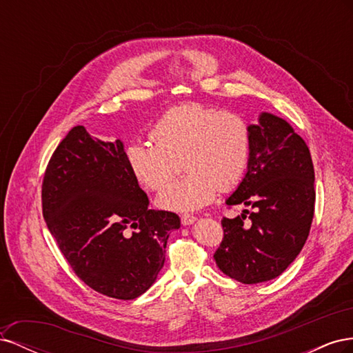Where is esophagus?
Masks as SVG:
<instances>
[{
    "mask_svg": "<svg viewBox=\"0 0 353 353\" xmlns=\"http://www.w3.org/2000/svg\"><path fill=\"white\" fill-rule=\"evenodd\" d=\"M181 222H183V225H191V223L196 222V216L188 215V213H184V215L181 216Z\"/></svg>",
    "mask_w": 353,
    "mask_h": 353,
    "instance_id": "obj_1",
    "label": "esophagus"
}]
</instances>
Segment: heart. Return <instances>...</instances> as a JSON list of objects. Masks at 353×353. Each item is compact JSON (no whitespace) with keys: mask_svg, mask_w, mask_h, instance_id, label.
<instances>
[{"mask_svg":"<svg viewBox=\"0 0 353 353\" xmlns=\"http://www.w3.org/2000/svg\"><path fill=\"white\" fill-rule=\"evenodd\" d=\"M154 143L132 141L125 150L135 179L148 190L163 188L179 170L187 176L169 184L157 197L166 210H197L215 199L218 190H232L250 160V130L243 117L200 103L168 110L150 132Z\"/></svg>","mask_w":353,"mask_h":353,"instance_id":"b5f03b06","label":"heart"}]
</instances>
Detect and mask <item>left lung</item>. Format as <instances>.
Returning a JSON list of instances; mask_svg holds the SVG:
<instances>
[{
    "label": "left lung",
    "instance_id": "1",
    "mask_svg": "<svg viewBox=\"0 0 353 353\" xmlns=\"http://www.w3.org/2000/svg\"><path fill=\"white\" fill-rule=\"evenodd\" d=\"M249 130L248 172L225 203L253 212L222 219L213 258L231 279L258 284L281 275L301 253L314 218L315 172L306 143L287 121L262 112Z\"/></svg>",
    "mask_w": 353,
    "mask_h": 353
}]
</instances>
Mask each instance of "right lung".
I'll use <instances>...</instances> for the list:
<instances>
[{
    "mask_svg": "<svg viewBox=\"0 0 353 353\" xmlns=\"http://www.w3.org/2000/svg\"><path fill=\"white\" fill-rule=\"evenodd\" d=\"M148 205L121 140L101 141L74 126L50 159L44 219L74 274L95 292L131 301L156 281L181 221Z\"/></svg>",
    "mask_w": 353,
    "mask_h": 353,
    "instance_id": "1",
    "label": "right lung"
}]
</instances>
